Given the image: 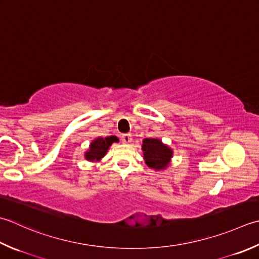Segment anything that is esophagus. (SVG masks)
I'll return each instance as SVG.
<instances>
[{
  "label": "esophagus",
  "instance_id": "obj_1",
  "mask_svg": "<svg viewBox=\"0 0 259 259\" xmlns=\"http://www.w3.org/2000/svg\"><path fill=\"white\" fill-rule=\"evenodd\" d=\"M121 138H122V141L124 144H130L131 140H133V136H131L130 134H124L121 136Z\"/></svg>",
  "mask_w": 259,
  "mask_h": 259
}]
</instances>
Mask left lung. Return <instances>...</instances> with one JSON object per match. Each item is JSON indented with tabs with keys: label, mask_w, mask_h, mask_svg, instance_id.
<instances>
[{
	"label": "left lung",
	"mask_w": 259,
	"mask_h": 259,
	"mask_svg": "<svg viewBox=\"0 0 259 259\" xmlns=\"http://www.w3.org/2000/svg\"><path fill=\"white\" fill-rule=\"evenodd\" d=\"M143 150L146 164L155 169L165 168L173 155V151L159 139L146 138L143 141Z\"/></svg>",
	"instance_id": "obj_1"
}]
</instances>
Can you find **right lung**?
Here are the masks:
<instances>
[{
  "mask_svg": "<svg viewBox=\"0 0 259 259\" xmlns=\"http://www.w3.org/2000/svg\"><path fill=\"white\" fill-rule=\"evenodd\" d=\"M118 140L114 136L106 137V138H98L95 139L90 146V150L85 154V158L88 160H100L106 154L109 147L112 145L113 141Z\"/></svg>",
  "mask_w": 259,
  "mask_h": 259,
  "instance_id": "right-lung-1",
  "label": "right lung"
}]
</instances>
